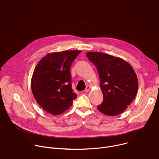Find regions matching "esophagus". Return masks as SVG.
<instances>
[{
    "instance_id": "esophagus-1",
    "label": "esophagus",
    "mask_w": 159,
    "mask_h": 159,
    "mask_svg": "<svg viewBox=\"0 0 159 159\" xmlns=\"http://www.w3.org/2000/svg\"><path fill=\"white\" fill-rule=\"evenodd\" d=\"M90 89H91V86L90 85H88L87 87H86L85 89L84 90V91H85V93H89Z\"/></svg>"
}]
</instances>
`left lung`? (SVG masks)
I'll return each mask as SVG.
<instances>
[{"label":"left lung","mask_w":159,"mask_h":159,"mask_svg":"<svg viewBox=\"0 0 159 159\" xmlns=\"http://www.w3.org/2000/svg\"><path fill=\"white\" fill-rule=\"evenodd\" d=\"M86 56L97 68L103 94L98 110L108 116L120 114L138 93V81L134 69L124 60L108 54L88 52Z\"/></svg>","instance_id":"8db88e82"}]
</instances>
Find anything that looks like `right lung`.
<instances>
[{
  "label": "right lung",
  "mask_w": 159,
  "mask_h": 159,
  "mask_svg": "<svg viewBox=\"0 0 159 159\" xmlns=\"http://www.w3.org/2000/svg\"><path fill=\"white\" fill-rule=\"evenodd\" d=\"M79 50L51 52L35 68L31 89L38 104L47 112L58 115L73 104L77 94L71 89L70 66Z\"/></svg>",
  "instance_id": "add662e5"
}]
</instances>
